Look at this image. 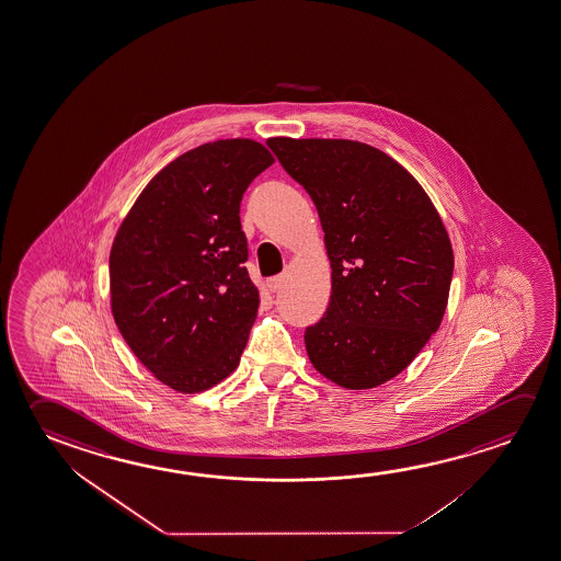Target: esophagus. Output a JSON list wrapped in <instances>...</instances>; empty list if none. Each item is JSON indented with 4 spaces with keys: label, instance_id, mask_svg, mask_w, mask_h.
<instances>
[{
    "label": "esophagus",
    "instance_id": "esophagus-1",
    "mask_svg": "<svg viewBox=\"0 0 561 561\" xmlns=\"http://www.w3.org/2000/svg\"><path fill=\"white\" fill-rule=\"evenodd\" d=\"M267 289L272 291V294H276V291H279L282 289V285H284V276H274L270 277L266 282Z\"/></svg>",
    "mask_w": 561,
    "mask_h": 561
}]
</instances>
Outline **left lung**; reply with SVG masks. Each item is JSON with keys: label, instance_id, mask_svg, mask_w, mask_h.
Listing matches in <instances>:
<instances>
[{"label": "left lung", "instance_id": "obj_1", "mask_svg": "<svg viewBox=\"0 0 561 561\" xmlns=\"http://www.w3.org/2000/svg\"><path fill=\"white\" fill-rule=\"evenodd\" d=\"M266 144L314 202L332 267L327 312L305 330L309 359L340 387H379L439 330L455 267L447 229L420 182L375 147Z\"/></svg>", "mask_w": 561, "mask_h": 561}]
</instances>
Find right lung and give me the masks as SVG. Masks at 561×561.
<instances>
[{
  "mask_svg": "<svg viewBox=\"0 0 561 561\" xmlns=\"http://www.w3.org/2000/svg\"><path fill=\"white\" fill-rule=\"evenodd\" d=\"M274 163L252 139H217L167 164L111 250V305L129 350L179 392H202L241 362L259 312L244 262V190Z\"/></svg>",
  "mask_w": 561,
  "mask_h": 561,
  "instance_id": "obj_1",
  "label": "right lung"
}]
</instances>
